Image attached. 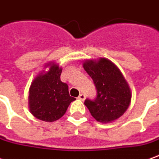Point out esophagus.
<instances>
[{"label": "esophagus", "mask_w": 159, "mask_h": 159, "mask_svg": "<svg viewBox=\"0 0 159 159\" xmlns=\"http://www.w3.org/2000/svg\"><path fill=\"white\" fill-rule=\"evenodd\" d=\"M78 99L81 100V101H84L85 100V95L84 94H80L79 96H78Z\"/></svg>", "instance_id": "1"}]
</instances>
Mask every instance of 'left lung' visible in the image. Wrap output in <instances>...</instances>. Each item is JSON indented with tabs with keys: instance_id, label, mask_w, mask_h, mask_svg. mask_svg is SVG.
<instances>
[{
	"instance_id": "1",
	"label": "left lung",
	"mask_w": 159,
	"mask_h": 159,
	"mask_svg": "<svg viewBox=\"0 0 159 159\" xmlns=\"http://www.w3.org/2000/svg\"><path fill=\"white\" fill-rule=\"evenodd\" d=\"M83 68L90 76L97 90L94 100L84 104L99 122L108 123L120 118L128 108L132 93L118 67L107 58L86 60Z\"/></svg>"
}]
</instances>
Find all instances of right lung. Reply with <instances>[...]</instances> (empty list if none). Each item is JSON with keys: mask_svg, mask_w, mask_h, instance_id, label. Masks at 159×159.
<instances>
[{"mask_svg": "<svg viewBox=\"0 0 159 159\" xmlns=\"http://www.w3.org/2000/svg\"><path fill=\"white\" fill-rule=\"evenodd\" d=\"M47 72L38 75L29 89L28 104L34 117L43 121L52 122L60 119L69 105L76 99L69 94V87L60 80L62 68L55 63Z\"/></svg>", "mask_w": 159, "mask_h": 159, "instance_id": "1", "label": "right lung"}]
</instances>
